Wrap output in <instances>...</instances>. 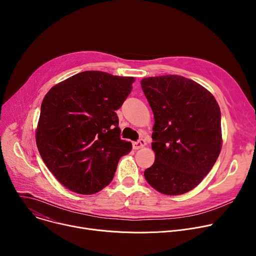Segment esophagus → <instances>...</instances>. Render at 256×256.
<instances>
[{
	"mask_svg": "<svg viewBox=\"0 0 256 256\" xmlns=\"http://www.w3.org/2000/svg\"><path fill=\"white\" fill-rule=\"evenodd\" d=\"M144 144H146V140H144V138H140V140H136V142H132V148H134V150L140 149V148L144 147Z\"/></svg>",
	"mask_w": 256,
	"mask_h": 256,
	"instance_id": "esophagus-1",
	"label": "esophagus"
}]
</instances>
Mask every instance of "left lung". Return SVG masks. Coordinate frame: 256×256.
<instances>
[{
    "label": "left lung",
    "instance_id": "obj_1",
    "mask_svg": "<svg viewBox=\"0 0 256 256\" xmlns=\"http://www.w3.org/2000/svg\"><path fill=\"white\" fill-rule=\"evenodd\" d=\"M140 86L155 118V162L144 170V178L164 194L188 192L220 155V107L206 88L181 76L144 78Z\"/></svg>",
    "mask_w": 256,
    "mask_h": 256
}]
</instances>
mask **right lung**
<instances>
[{
  "instance_id": "right-lung-1",
  "label": "right lung",
  "mask_w": 256,
  "mask_h": 256,
  "mask_svg": "<svg viewBox=\"0 0 256 256\" xmlns=\"http://www.w3.org/2000/svg\"><path fill=\"white\" fill-rule=\"evenodd\" d=\"M132 77L85 70L52 87L40 108L36 130L40 154L68 190L92 194L110 184L132 142L120 138V109Z\"/></svg>"
}]
</instances>
